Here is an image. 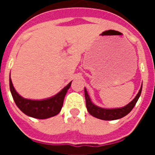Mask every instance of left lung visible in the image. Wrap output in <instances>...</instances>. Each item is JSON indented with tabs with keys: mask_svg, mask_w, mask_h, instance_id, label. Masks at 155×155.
<instances>
[{
	"mask_svg": "<svg viewBox=\"0 0 155 155\" xmlns=\"http://www.w3.org/2000/svg\"><path fill=\"white\" fill-rule=\"evenodd\" d=\"M142 91V84L141 87L140 88L137 94L136 97L131 101L127 105L121 108H116V109H105V108L99 107L94 105L91 102L89 95L87 94V91L84 87V96H85V102H86V107H87L88 113L92 116L95 118L100 119L102 120H119L120 118H123L127 114L130 113L131 110L134 109V107L136 105L137 102L139 99L140 94Z\"/></svg>",
	"mask_w": 155,
	"mask_h": 155,
	"instance_id": "left-lung-1",
	"label": "left lung"
}]
</instances>
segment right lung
<instances>
[{
	"mask_svg": "<svg viewBox=\"0 0 155 155\" xmlns=\"http://www.w3.org/2000/svg\"><path fill=\"white\" fill-rule=\"evenodd\" d=\"M71 81L57 94L41 100H32L21 97L14 87L11 77L9 78L10 91L13 99L18 109L25 115L39 120L55 116L62 109L64 99L71 84Z\"/></svg>",
	"mask_w": 155,
	"mask_h": 155,
	"instance_id": "add662e5",
	"label": "right lung"
}]
</instances>
